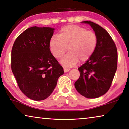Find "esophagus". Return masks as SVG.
Here are the masks:
<instances>
[{"instance_id": "obj_1", "label": "esophagus", "mask_w": 129, "mask_h": 129, "mask_svg": "<svg viewBox=\"0 0 129 129\" xmlns=\"http://www.w3.org/2000/svg\"><path fill=\"white\" fill-rule=\"evenodd\" d=\"M64 72H68V71H69L70 70V68H64Z\"/></svg>"}]
</instances>
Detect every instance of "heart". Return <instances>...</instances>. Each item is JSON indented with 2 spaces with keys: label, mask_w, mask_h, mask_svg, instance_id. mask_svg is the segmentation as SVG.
Listing matches in <instances>:
<instances>
[{
  "label": "heart",
  "mask_w": 129,
  "mask_h": 129,
  "mask_svg": "<svg viewBox=\"0 0 129 129\" xmlns=\"http://www.w3.org/2000/svg\"><path fill=\"white\" fill-rule=\"evenodd\" d=\"M98 44L97 35L92 30L82 26L71 25L63 27L59 35H53L49 41V47L53 56L59 58L70 51L61 59L64 67H70L79 62H84L91 58Z\"/></svg>",
  "instance_id": "heart-1"
}]
</instances>
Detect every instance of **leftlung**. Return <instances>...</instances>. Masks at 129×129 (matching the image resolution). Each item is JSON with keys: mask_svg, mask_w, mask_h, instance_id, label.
Masks as SVG:
<instances>
[{"mask_svg": "<svg viewBox=\"0 0 129 129\" xmlns=\"http://www.w3.org/2000/svg\"><path fill=\"white\" fill-rule=\"evenodd\" d=\"M89 24L98 38L95 52L78 68L79 78L75 87L82 95L94 99L105 94L110 88L117 69L118 51L115 42L107 30L91 21Z\"/></svg>", "mask_w": 129, "mask_h": 129, "instance_id": "obj_1", "label": "left lung"}]
</instances>
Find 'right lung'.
Segmentation results:
<instances>
[{
  "label": "right lung",
  "mask_w": 129,
  "mask_h": 129,
  "mask_svg": "<svg viewBox=\"0 0 129 129\" xmlns=\"http://www.w3.org/2000/svg\"><path fill=\"white\" fill-rule=\"evenodd\" d=\"M54 30L49 27L28 28L17 38L11 50V70L18 87L33 100L49 97L64 73L50 50Z\"/></svg>",
  "instance_id": "1"
}]
</instances>
